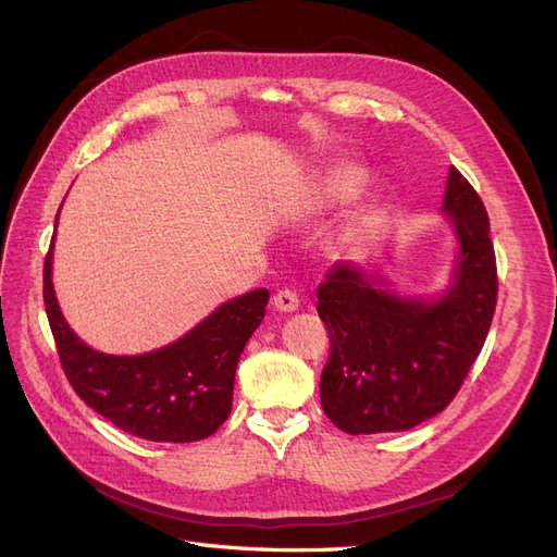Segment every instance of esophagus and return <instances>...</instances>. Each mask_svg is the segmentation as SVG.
I'll return each mask as SVG.
<instances>
[{"instance_id": "obj_1", "label": "esophagus", "mask_w": 557, "mask_h": 557, "mask_svg": "<svg viewBox=\"0 0 557 557\" xmlns=\"http://www.w3.org/2000/svg\"><path fill=\"white\" fill-rule=\"evenodd\" d=\"M272 307L276 311H283V313H293L299 307V297L293 290H278L272 299Z\"/></svg>"}]
</instances>
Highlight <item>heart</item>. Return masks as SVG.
I'll return each instance as SVG.
<instances>
[{"mask_svg":"<svg viewBox=\"0 0 557 557\" xmlns=\"http://www.w3.org/2000/svg\"><path fill=\"white\" fill-rule=\"evenodd\" d=\"M367 181V170L356 162H336L327 170L320 172L313 181L309 195V211L320 213L327 211L342 201L358 195ZM374 225V205L364 201L358 209H352L344 221L336 225L330 234V248L336 256H350L362 248L369 232Z\"/></svg>","mask_w":557,"mask_h":557,"instance_id":"b5f03b06","label":"heart"}]
</instances>
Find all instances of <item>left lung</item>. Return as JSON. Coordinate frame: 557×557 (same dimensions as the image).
Listing matches in <instances>:
<instances>
[{
    "instance_id": "1",
    "label": "left lung",
    "mask_w": 557,
    "mask_h": 557,
    "mask_svg": "<svg viewBox=\"0 0 557 557\" xmlns=\"http://www.w3.org/2000/svg\"><path fill=\"white\" fill-rule=\"evenodd\" d=\"M442 213L455 239L442 293H397L383 262H339L318 285L332 346L320 401L348 434L401 432L442 413L483 348L497 301L495 250L483 201L455 166Z\"/></svg>"
}]
</instances>
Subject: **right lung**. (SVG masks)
<instances>
[{
  "instance_id": "add662e5",
  "label": "right lung",
  "mask_w": 557,
  "mask_h": 557,
  "mask_svg": "<svg viewBox=\"0 0 557 557\" xmlns=\"http://www.w3.org/2000/svg\"><path fill=\"white\" fill-rule=\"evenodd\" d=\"M58 218L60 211L55 230ZM267 301V288L250 290L172 344L139 356H111L88 346L64 320L53 288V244L44 262V305L66 379L90 409L146 442H199L225 423L239 358L262 323Z\"/></svg>"
}]
</instances>
